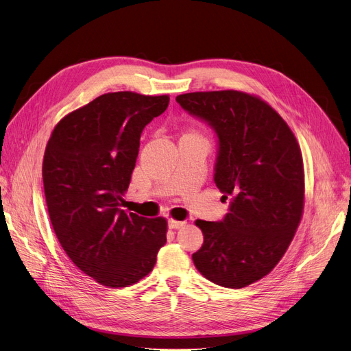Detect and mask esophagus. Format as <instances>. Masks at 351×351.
Segmentation results:
<instances>
[{
	"label": "esophagus",
	"instance_id": "obj_1",
	"mask_svg": "<svg viewBox=\"0 0 351 351\" xmlns=\"http://www.w3.org/2000/svg\"><path fill=\"white\" fill-rule=\"evenodd\" d=\"M169 229H180L182 226H185V222H180V220H175V219H169Z\"/></svg>",
	"mask_w": 351,
	"mask_h": 351
}]
</instances>
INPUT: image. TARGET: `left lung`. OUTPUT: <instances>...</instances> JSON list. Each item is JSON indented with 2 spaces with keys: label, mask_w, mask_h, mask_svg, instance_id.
<instances>
[{
  "label": "left lung",
  "mask_w": 351,
  "mask_h": 351,
  "mask_svg": "<svg viewBox=\"0 0 351 351\" xmlns=\"http://www.w3.org/2000/svg\"><path fill=\"white\" fill-rule=\"evenodd\" d=\"M188 114L217 136L215 183L230 199L219 222L196 220L204 245L192 254L215 285L242 289L280 262L302 220L304 169L300 146L276 110L241 90L176 97Z\"/></svg>",
  "instance_id": "left-lung-1"
}]
</instances>
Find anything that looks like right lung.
I'll use <instances>...</instances> for the list:
<instances>
[{
    "label": "right lung",
    "mask_w": 351,
    "mask_h": 351,
    "mask_svg": "<svg viewBox=\"0 0 351 351\" xmlns=\"http://www.w3.org/2000/svg\"><path fill=\"white\" fill-rule=\"evenodd\" d=\"M168 95L110 92L64 117L43 162L55 234L80 270L108 287H128L152 271L168 222L121 209L143 128Z\"/></svg>",
    "instance_id": "add662e5"
}]
</instances>
